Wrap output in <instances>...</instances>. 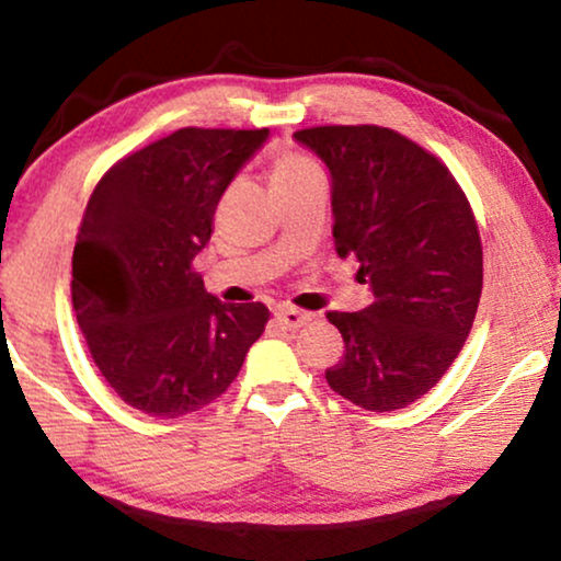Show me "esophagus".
Instances as JSON below:
<instances>
[{"instance_id": "34e87169", "label": "esophagus", "mask_w": 561, "mask_h": 561, "mask_svg": "<svg viewBox=\"0 0 561 561\" xmlns=\"http://www.w3.org/2000/svg\"><path fill=\"white\" fill-rule=\"evenodd\" d=\"M310 316L302 310H295V308H279L274 312V323L282 328V331H300L302 325H308Z\"/></svg>"}]
</instances>
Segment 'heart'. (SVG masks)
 Segmentation results:
<instances>
[{"mask_svg":"<svg viewBox=\"0 0 561 561\" xmlns=\"http://www.w3.org/2000/svg\"><path fill=\"white\" fill-rule=\"evenodd\" d=\"M320 171L312 161L297 153H279L272 163V190H287L305 182V179L318 176Z\"/></svg>","mask_w":561,"mask_h":561,"instance_id":"1","label":"heart"}]
</instances>
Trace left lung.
Masks as SVG:
<instances>
[{
	"label": "left lung",
	"instance_id": "obj_1",
	"mask_svg": "<svg viewBox=\"0 0 561 561\" xmlns=\"http://www.w3.org/2000/svg\"><path fill=\"white\" fill-rule=\"evenodd\" d=\"M331 174L333 238L371 305L328 312L346 354L333 392L387 413L431 390L465 346L482 295V243L465 192L436 156L390 128L297 130Z\"/></svg>",
	"mask_w": 561,
	"mask_h": 561
}]
</instances>
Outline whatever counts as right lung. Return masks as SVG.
<instances>
[{
  "label": "right lung",
  "instance_id": "obj_1",
  "mask_svg": "<svg viewBox=\"0 0 561 561\" xmlns=\"http://www.w3.org/2000/svg\"><path fill=\"white\" fill-rule=\"evenodd\" d=\"M268 130L182 128L117 161L73 245L71 300L89 354L130 408L179 417L210 405L264 333L261 302L226 305L192 261L215 207Z\"/></svg>",
  "mask_w": 561,
  "mask_h": 561
}]
</instances>
